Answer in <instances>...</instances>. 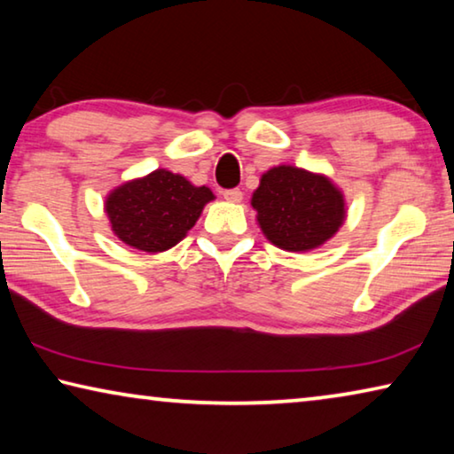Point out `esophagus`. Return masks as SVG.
<instances>
[{
  "instance_id": "esophagus-1",
  "label": "esophagus",
  "mask_w": 454,
  "mask_h": 454,
  "mask_svg": "<svg viewBox=\"0 0 454 454\" xmlns=\"http://www.w3.org/2000/svg\"><path fill=\"white\" fill-rule=\"evenodd\" d=\"M224 200L226 202H232V204H238V202H242V192L238 190V188H232V190H224Z\"/></svg>"
}]
</instances>
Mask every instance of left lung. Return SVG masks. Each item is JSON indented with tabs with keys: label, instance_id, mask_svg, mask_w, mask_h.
<instances>
[{
	"label": "left lung",
	"instance_id": "8db88e82",
	"mask_svg": "<svg viewBox=\"0 0 454 454\" xmlns=\"http://www.w3.org/2000/svg\"><path fill=\"white\" fill-rule=\"evenodd\" d=\"M250 204L262 234L288 252L320 248L347 220L344 194L328 176L286 164L262 174Z\"/></svg>",
	"mask_w": 454,
	"mask_h": 454
}]
</instances>
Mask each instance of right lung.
Wrapping results in <instances>:
<instances>
[{
    "label": "right lung",
    "mask_w": 454,
    "mask_h": 454,
    "mask_svg": "<svg viewBox=\"0 0 454 454\" xmlns=\"http://www.w3.org/2000/svg\"><path fill=\"white\" fill-rule=\"evenodd\" d=\"M212 200L210 188L194 186L184 176L160 168L114 188L106 198L104 210L112 232L121 242L156 254L186 238Z\"/></svg>",
    "instance_id": "1"
}]
</instances>
